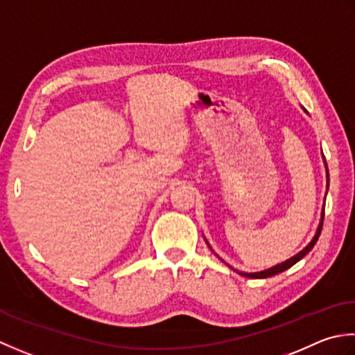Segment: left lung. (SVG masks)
Listing matches in <instances>:
<instances>
[{
	"mask_svg": "<svg viewBox=\"0 0 355 355\" xmlns=\"http://www.w3.org/2000/svg\"><path fill=\"white\" fill-rule=\"evenodd\" d=\"M327 178H328V187H329V173H328V168H327ZM323 218H324V211L322 213V220H320V225H319V228H317V233H315V236H314L313 241L309 242L308 247H306V248H303V250L299 252V254H295L294 257L288 259L286 262L280 263V265H276V266H272V268H270V270L260 271V272H241V271H237V270H234V271L241 274V276H243V277H250V279H266V277L276 276V274H279V272H282V271H285V270H288V268H291V266L297 263L300 259L305 257V256L308 254V252L314 248L315 242L319 241V236H320V233H322V227H323Z\"/></svg>",
	"mask_w": 355,
	"mask_h": 355,
	"instance_id": "8db88e82",
	"label": "left lung"
}]
</instances>
